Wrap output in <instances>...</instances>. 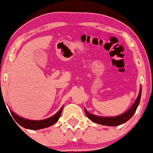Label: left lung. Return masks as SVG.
I'll return each mask as SVG.
<instances>
[{
    "mask_svg": "<svg viewBox=\"0 0 153 153\" xmlns=\"http://www.w3.org/2000/svg\"><path fill=\"white\" fill-rule=\"evenodd\" d=\"M141 95H142V87L140 88L139 94H138V98L135 100L134 104L132 105L131 107L126 113L121 114L120 116L113 117H102L96 116V115H93L92 114H89V113L87 112V110L85 109V111L87 117L92 121L96 123V124L106 125V126H118V125H120V124L127 122L134 115L136 110L138 108V106L139 105L140 100H141Z\"/></svg>",
    "mask_w": 153,
    "mask_h": 153,
    "instance_id": "obj_1",
    "label": "left lung"
}]
</instances>
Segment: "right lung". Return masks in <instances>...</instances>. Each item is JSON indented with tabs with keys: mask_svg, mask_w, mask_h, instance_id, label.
<instances>
[{
	"mask_svg": "<svg viewBox=\"0 0 153 153\" xmlns=\"http://www.w3.org/2000/svg\"><path fill=\"white\" fill-rule=\"evenodd\" d=\"M62 106L61 110H59L57 114L53 115V117L45 120H26L25 118H22L21 117L18 116L17 114H15V113L11 111V114L15 119V120L19 125H21L23 128H27V129H30V130H39V129H42V128H48V127L51 126L53 124H54L59 120V118L61 117V112L63 110Z\"/></svg>",
	"mask_w": 153,
	"mask_h": 153,
	"instance_id": "right-lung-1",
	"label": "right lung"
}]
</instances>
